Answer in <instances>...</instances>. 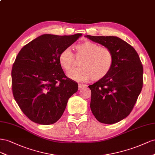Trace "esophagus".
<instances>
[{"label":"esophagus","mask_w":155,"mask_h":155,"mask_svg":"<svg viewBox=\"0 0 155 155\" xmlns=\"http://www.w3.org/2000/svg\"><path fill=\"white\" fill-rule=\"evenodd\" d=\"M84 87H86V85L82 84H78V88H79V89H81V88H82Z\"/></svg>","instance_id":"esophagus-1"}]
</instances>
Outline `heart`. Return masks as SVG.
Listing matches in <instances>:
<instances>
[{
	"label": "heart",
	"instance_id": "heart-1",
	"mask_svg": "<svg viewBox=\"0 0 155 155\" xmlns=\"http://www.w3.org/2000/svg\"><path fill=\"white\" fill-rule=\"evenodd\" d=\"M76 57L82 58L80 68L73 70L69 77L76 81H99L104 78L111 71L114 64V55L108 48L101 47L90 41H86L75 46ZM59 64L67 73L73 68L74 58L71 50L67 48L60 52Z\"/></svg>",
	"mask_w": 155,
	"mask_h": 155
}]
</instances>
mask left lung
Instances as JSON below:
<instances>
[{
	"mask_svg": "<svg viewBox=\"0 0 155 155\" xmlns=\"http://www.w3.org/2000/svg\"><path fill=\"white\" fill-rule=\"evenodd\" d=\"M108 48L114 55L113 67L104 78L90 85V108L99 122L114 124L130 114L143 86V66L138 53L116 36H85Z\"/></svg>",
	"mask_w": 155,
	"mask_h": 155,
	"instance_id": "obj_1",
	"label": "left lung"
}]
</instances>
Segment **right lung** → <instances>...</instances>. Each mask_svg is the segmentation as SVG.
Here are the masks:
<instances>
[{"label": "right lung", "instance_id": "1", "mask_svg": "<svg viewBox=\"0 0 155 155\" xmlns=\"http://www.w3.org/2000/svg\"><path fill=\"white\" fill-rule=\"evenodd\" d=\"M82 35L43 34L17 54L12 70L13 95L31 121L44 125L56 123L78 91L77 82L65 76L58 58Z\"/></svg>", "mask_w": 155, "mask_h": 155}]
</instances>
